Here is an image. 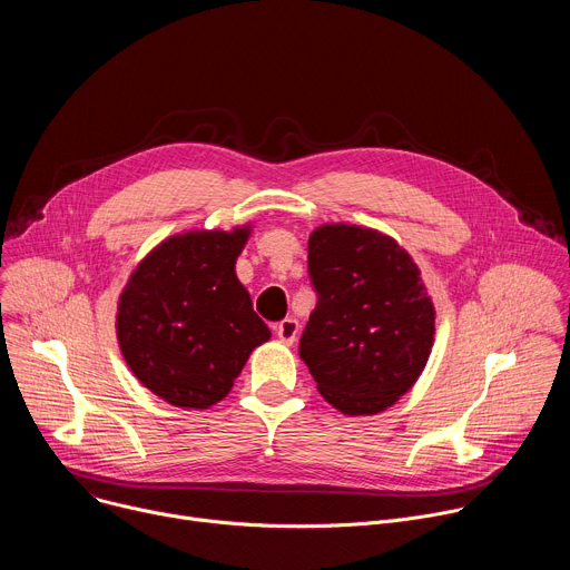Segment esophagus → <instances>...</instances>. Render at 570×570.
I'll return each mask as SVG.
<instances>
[{
	"label": "esophagus",
	"instance_id": "obj_1",
	"mask_svg": "<svg viewBox=\"0 0 570 570\" xmlns=\"http://www.w3.org/2000/svg\"><path fill=\"white\" fill-rule=\"evenodd\" d=\"M297 332H299V322H297L295 317H286V320H282V322L277 324V327H275L277 338H279L282 343H286V345H293V343H295Z\"/></svg>",
	"mask_w": 570,
	"mask_h": 570
}]
</instances>
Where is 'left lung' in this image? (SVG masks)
<instances>
[{"instance_id": "obj_1", "label": "left lung", "mask_w": 570, "mask_h": 570, "mask_svg": "<svg viewBox=\"0 0 570 570\" xmlns=\"http://www.w3.org/2000/svg\"><path fill=\"white\" fill-rule=\"evenodd\" d=\"M317 293L299 338L320 394L345 415H376L413 387L433 347L435 308L399 243L358 225L308 238Z\"/></svg>"}]
</instances>
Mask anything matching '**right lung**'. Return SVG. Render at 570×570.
Listing matches in <instances>:
<instances>
[{
	"label": "right lung",
	"instance_id": "obj_1",
	"mask_svg": "<svg viewBox=\"0 0 570 570\" xmlns=\"http://www.w3.org/2000/svg\"><path fill=\"white\" fill-rule=\"evenodd\" d=\"M250 227L185 232L161 240L130 275L117 338L132 374L180 409H209L250 352L271 338L234 273Z\"/></svg>",
	"mask_w": 570,
	"mask_h": 570
}]
</instances>
